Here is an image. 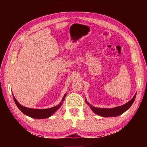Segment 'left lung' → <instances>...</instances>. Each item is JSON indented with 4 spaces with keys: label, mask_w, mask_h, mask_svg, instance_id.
<instances>
[{
    "label": "left lung",
    "mask_w": 147,
    "mask_h": 147,
    "mask_svg": "<svg viewBox=\"0 0 147 147\" xmlns=\"http://www.w3.org/2000/svg\"><path fill=\"white\" fill-rule=\"evenodd\" d=\"M136 93H135V96H133V98L129 100L128 102H127L126 104H124L121 106H118V107L111 108V109H107V108H98L92 106L91 104H90L86 100V103L88 105H90V109H92V111L97 114L98 115H100L102 117H116L118 115H120L122 114H123L124 112H126L127 110L130 108L131 106L133 104V103L135 101V99L136 98Z\"/></svg>",
    "instance_id": "8db88e82"
}]
</instances>
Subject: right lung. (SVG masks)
I'll use <instances>...</instances> for the list:
<instances>
[{
    "label": "right lung",
    "instance_id": "1",
    "mask_svg": "<svg viewBox=\"0 0 147 147\" xmlns=\"http://www.w3.org/2000/svg\"><path fill=\"white\" fill-rule=\"evenodd\" d=\"M65 95H66V93L64 95L63 98L60 104H59L55 106V107H53L49 109H31V108H28L25 107L24 106L21 105L20 103H19L17 100L13 96V99L14 100L15 104H16L17 107L19 108V109L23 112V114L28 115L32 118H35V119H45L49 117L50 116L55 113V112L57 111L58 109L61 107V106L62 104V102L64 100V98L65 97Z\"/></svg>",
    "mask_w": 147,
    "mask_h": 147
}]
</instances>
